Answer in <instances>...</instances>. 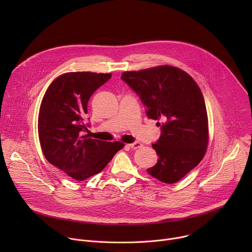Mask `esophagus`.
I'll return each instance as SVG.
<instances>
[{"instance_id":"34e87169","label":"esophagus","mask_w":252,"mask_h":252,"mask_svg":"<svg viewBox=\"0 0 252 252\" xmlns=\"http://www.w3.org/2000/svg\"><path fill=\"white\" fill-rule=\"evenodd\" d=\"M128 146H129V148H131L132 150H136V149H139V148L142 147V145H141V143H140L139 141H134V142L130 143V145H128Z\"/></svg>"}]
</instances>
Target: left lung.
<instances>
[{
  "mask_svg": "<svg viewBox=\"0 0 252 252\" xmlns=\"http://www.w3.org/2000/svg\"><path fill=\"white\" fill-rule=\"evenodd\" d=\"M122 80L141 99L147 116L162 121L161 134L152 147L158 157L148 172L165 184H174L203 158L208 143V121L202 93L183 69L159 65L125 71Z\"/></svg>",
  "mask_w": 252,
  "mask_h": 252,
  "instance_id": "left-lung-1",
  "label": "left lung"
}]
</instances>
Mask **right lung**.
Returning <instances> with one entry per match:
<instances>
[{"label": "right lung", "mask_w": 252, "mask_h": 252, "mask_svg": "<svg viewBox=\"0 0 252 252\" xmlns=\"http://www.w3.org/2000/svg\"><path fill=\"white\" fill-rule=\"evenodd\" d=\"M112 78L90 71L67 73L48 88L40 107L39 138L47 160L69 177L84 181L100 172L124 148L120 141L94 139L85 134L88 102Z\"/></svg>", "instance_id": "obj_1"}]
</instances>
